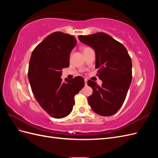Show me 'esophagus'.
Returning a JSON list of instances; mask_svg holds the SVG:
<instances>
[{"instance_id":"obj_1","label":"esophagus","mask_w":158,"mask_h":158,"mask_svg":"<svg viewBox=\"0 0 158 158\" xmlns=\"http://www.w3.org/2000/svg\"><path fill=\"white\" fill-rule=\"evenodd\" d=\"M87 81H88V80H87L86 79H85V80H84V82H85V85H86V84H87Z\"/></svg>"}]
</instances>
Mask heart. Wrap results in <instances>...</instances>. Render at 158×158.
I'll return each instance as SVG.
<instances>
[{"mask_svg":"<svg viewBox=\"0 0 158 158\" xmlns=\"http://www.w3.org/2000/svg\"><path fill=\"white\" fill-rule=\"evenodd\" d=\"M91 49L90 48H89V47H84V48L82 49V51H83V52H85V51H87L88 50Z\"/></svg>","mask_w":158,"mask_h":158,"instance_id":"b5f03b06","label":"heart"}]
</instances>
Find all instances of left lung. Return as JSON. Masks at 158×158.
I'll list each match as a JSON object with an SVG mask.
<instances>
[{"label":"left lung","mask_w":158,"mask_h":158,"mask_svg":"<svg viewBox=\"0 0 158 158\" xmlns=\"http://www.w3.org/2000/svg\"><path fill=\"white\" fill-rule=\"evenodd\" d=\"M79 40L92 47L95 52V68L103 83L88 81L93 93L88 101L93 111L99 115L116 113L125 102L132 81V61L123 44L103 32L79 35Z\"/></svg>","instance_id":"8db88e82"}]
</instances>
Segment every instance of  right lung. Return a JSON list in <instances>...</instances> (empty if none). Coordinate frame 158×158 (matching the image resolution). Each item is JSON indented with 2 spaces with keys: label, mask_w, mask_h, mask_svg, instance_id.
Instances as JSON below:
<instances>
[{
  "label": "right lung",
  "mask_w": 158,
  "mask_h": 158,
  "mask_svg": "<svg viewBox=\"0 0 158 158\" xmlns=\"http://www.w3.org/2000/svg\"><path fill=\"white\" fill-rule=\"evenodd\" d=\"M76 38L56 31L47 36L33 51L28 68V79L32 92L40 106L50 116L64 118L73 111L74 96L84 86L80 76L73 80L60 76L62 70L69 66L70 52Z\"/></svg>",
  "instance_id": "1"
}]
</instances>
